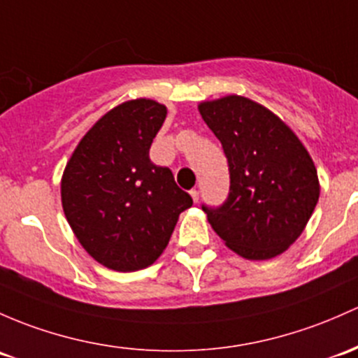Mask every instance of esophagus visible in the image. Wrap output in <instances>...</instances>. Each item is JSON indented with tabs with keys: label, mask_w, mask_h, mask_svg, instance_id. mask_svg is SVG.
Masks as SVG:
<instances>
[{
	"label": "esophagus",
	"mask_w": 358,
	"mask_h": 358,
	"mask_svg": "<svg viewBox=\"0 0 358 358\" xmlns=\"http://www.w3.org/2000/svg\"><path fill=\"white\" fill-rule=\"evenodd\" d=\"M190 195H192V199H194V202H195V204H197V202H199V190H190Z\"/></svg>",
	"instance_id": "esophagus-1"
}]
</instances>
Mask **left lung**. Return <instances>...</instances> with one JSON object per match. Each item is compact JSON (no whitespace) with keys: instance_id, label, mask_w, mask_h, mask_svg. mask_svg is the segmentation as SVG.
Here are the masks:
<instances>
[{"instance_id":"obj_1","label":"left lung","mask_w":358,"mask_h":358,"mask_svg":"<svg viewBox=\"0 0 358 358\" xmlns=\"http://www.w3.org/2000/svg\"><path fill=\"white\" fill-rule=\"evenodd\" d=\"M199 113L220 138L229 166L224 204L202 206L210 227L250 261L283 254L302 235L319 201L310 154L287 123L248 97L204 101Z\"/></svg>"}]
</instances>
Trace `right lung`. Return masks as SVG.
<instances>
[{"instance_id": "obj_1", "label": "right lung", "mask_w": 358, "mask_h": 358, "mask_svg": "<svg viewBox=\"0 0 358 358\" xmlns=\"http://www.w3.org/2000/svg\"><path fill=\"white\" fill-rule=\"evenodd\" d=\"M166 106L131 99L82 137L62 178V204L80 245L120 273L144 269L166 248L180 213L194 202L169 168L149 159Z\"/></svg>"}]
</instances>
